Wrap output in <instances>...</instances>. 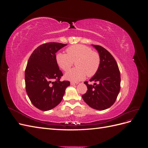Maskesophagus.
I'll return each instance as SVG.
<instances>
[{
    "mask_svg": "<svg viewBox=\"0 0 148 148\" xmlns=\"http://www.w3.org/2000/svg\"><path fill=\"white\" fill-rule=\"evenodd\" d=\"M71 85H73V86H76L78 84V83H76V82H71Z\"/></svg>",
    "mask_w": 148,
    "mask_h": 148,
    "instance_id": "1",
    "label": "esophagus"
}]
</instances>
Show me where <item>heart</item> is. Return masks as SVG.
I'll list each match as a JSON object with an SVG mask.
<instances>
[{
    "label": "heart",
    "instance_id": "obj_1",
    "mask_svg": "<svg viewBox=\"0 0 148 148\" xmlns=\"http://www.w3.org/2000/svg\"><path fill=\"white\" fill-rule=\"evenodd\" d=\"M66 53H58L56 57L57 65L64 71L69 70L76 62L77 69H71L65 73V78L71 82H79L88 77H92L99 70L101 57L99 53L92 51L88 46L76 44L66 49Z\"/></svg>",
    "mask_w": 148,
    "mask_h": 148
}]
</instances>
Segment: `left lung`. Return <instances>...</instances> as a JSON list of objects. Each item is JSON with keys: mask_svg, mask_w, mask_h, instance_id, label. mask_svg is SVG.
I'll return each instance as SVG.
<instances>
[{"mask_svg": "<svg viewBox=\"0 0 148 148\" xmlns=\"http://www.w3.org/2000/svg\"><path fill=\"white\" fill-rule=\"evenodd\" d=\"M92 46L99 53L101 64L97 72L89 79L96 82L94 85L84 83L88 90L82 97L91 108L103 110L112 106L117 99L120 89V73L117 62L109 52L100 46Z\"/></svg>", "mask_w": 148, "mask_h": 148, "instance_id": "obj_1", "label": "left lung"}]
</instances>
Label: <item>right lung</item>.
<instances>
[{
    "label": "right lung",
    "instance_id": "right-lung-1",
    "mask_svg": "<svg viewBox=\"0 0 148 148\" xmlns=\"http://www.w3.org/2000/svg\"><path fill=\"white\" fill-rule=\"evenodd\" d=\"M66 45L59 42L42 44L28 61L25 73L26 91L31 103L39 110H49L59 105L70 86L69 82L60 81L63 74L56 60V53Z\"/></svg>",
    "mask_w": 148,
    "mask_h": 148
}]
</instances>
